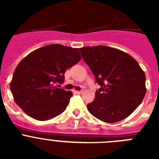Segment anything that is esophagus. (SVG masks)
Segmentation results:
<instances>
[{"label": "esophagus", "mask_w": 159, "mask_h": 159, "mask_svg": "<svg viewBox=\"0 0 159 159\" xmlns=\"http://www.w3.org/2000/svg\"><path fill=\"white\" fill-rule=\"evenodd\" d=\"M82 92H83V91L82 90H81V91H76V93H77V94H82Z\"/></svg>", "instance_id": "34e87169"}]
</instances>
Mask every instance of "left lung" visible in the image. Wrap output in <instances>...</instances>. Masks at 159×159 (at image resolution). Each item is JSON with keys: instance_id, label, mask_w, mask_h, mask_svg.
Instances as JSON below:
<instances>
[{"instance_id": "8db88e82", "label": "left lung", "mask_w": 159, "mask_h": 159, "mask_svg": "<svg viewBox=\"0 0 159 159\" xmlns=\"http://www.w3.org/2000/svg\"><path fill=\"white\" fill-rule=\"evenodd\" d=\"M101 86L87 105L92 116L107 123L120 121L135 111L146 93L144 72L128 53L108 46L80 48Z\"/></svg>"}]
</instances>
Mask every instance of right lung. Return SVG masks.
Instances as JSON below:
<instances>
[{"instance_id": "add662e5", "label": "right lung", "mask_w": 159, "mask_h": 159, "mask_svg": "<svg viewBox=\"0 0 159 159\" xmlns=\"http://www.w3.org/2000/svg\"><path fill=\"white\" fill-rule=\"evenodd\" d=\"M81 59L78 48L49 44L21 60L11 80L14 100L25 113L38 120H48L66 110L72 92L58 85L66 70Z\"/></svg>"}]
</instances>
